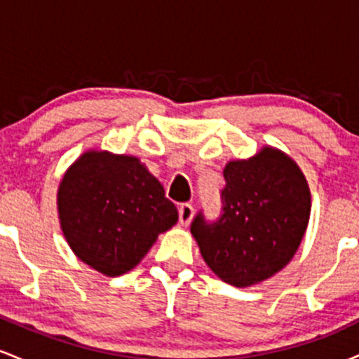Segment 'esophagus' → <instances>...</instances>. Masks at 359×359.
<instances>
[{
    "label": "esophagus",
    "instance_id": "34e87169",
    "mask_svg": "<svg viewBox=\"0 0 359 359\" xmlns=\"http://www.w3.org/2000/svg\"><path fill=\"white\" fill-rule=\"evenodd\" d=\"M192 217H194V208H192V204H180V208H179V221H180V224L182 226H187L189 222L192 221Z\"/></svg>",
    "mask_w": 359,
    "mask_h": 359
}]
</instances>
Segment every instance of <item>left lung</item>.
Here are the masks:
<instances>
[{
  "label": "left lung",
  "instance_id": "8db88e82",
  "mask_svg": "<svg viewBox=\"0 0 359 359\" xmlns=\"http://www.w3.org/2000/svg\"><path fill=\"white\" fill-rule=\"evenodd\" d=\"M222 214L194 217L191 233L204 262L222 282L250 287L273 277L294 258L311 216V191L290 156L265 147L226 163Z\"/></svg>",
  "mask_w": 359,
  "mask_h": 359
}]
</instances>
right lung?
Instances as JSON below:
<instances>
[{"mask_svg":"<svg viewBox=\"0 0 359 359\" xmlns=\"http://www.w3.org/2000/svg\"><path fill=\"white\" fill-rule=\"evenodd\" d=\"M57 208L76 257L108 277L135 269L179 219L162 184L137 156L102 150L86 151L69 167Z\"/></svg>","mask_w":359,"mask_h":359,"instance_id":"right-lung-1","label":"right lung"}]
</instances>
